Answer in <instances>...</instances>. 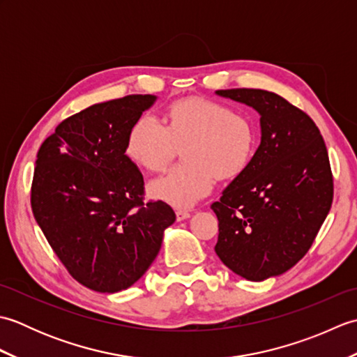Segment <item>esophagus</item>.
<instances>
[{"label": "esophagus", "instance_id": "obj_1", "mask_svg": "<svg viewBox=\"0 0 357 357\" xmlns=\"http://www.w3.org/2000/svg\"><path fill=\"white\" fill-rule=\"evenodd\" d=\"M190 218V211L187 210H176V219L178 221H184V219Z\"/></svg>", "mask_w": 357, "mask_h": 357}]
</instances>
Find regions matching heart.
Wrapping results in <instances>:
<instances>
[{"mask_svg": "<svg viewBox=\"0 0 357 357\" xmlns=\"http://www.w3.org/2000/svg\"><path fill=\"white\" fill-rule=\"evenodd\" d=\"M256 142V127L248 116L195 98L172 104L165 124L151 113L141 115L128 130L126 153L144 170L161 172L184 146V162L151 181L149 190L159 201L188 208L213 190L216 174L229 179L244 172Z\"/></svg>", "mask_w": 357, "mask_h": 357, "instance_id": "obj_1", "label": "heart"}]
</instances>
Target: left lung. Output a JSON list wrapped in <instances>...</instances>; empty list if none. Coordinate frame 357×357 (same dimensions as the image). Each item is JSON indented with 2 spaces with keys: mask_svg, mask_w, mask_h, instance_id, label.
I'll list each match as a JSON object with an SVG mask.
<instances>
[{
  "mask_svg": "<svg viewBox=\"0 0 357 357\" xmlns=\"http://www.w3.org/2000/svg\"><path fill=\"white\" fill-rule=\"evenodd\" d=\"M259 112L261 144L247 169L211 204L215 252L248 280L282 275L312 247L333 202V173L319 128L304 110L261 89L218 90Z\"/></svg>",
  "mask_w": 357,
  "mask_h": 357,
  "instance_id": "obj_1",
  "label": "left lung"
}]
</instances>
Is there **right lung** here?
Masks as SVG:
<instances>
[{
  "instance_id": "add662e5",
  "label": "right lung",
  "mask_w": 357,
  "mask_h": 357,
  "mask_svg": "<svg viewBox=\"0 0 357 357\" xmlns=\"http://www.w3.org/2000/svg\"><path fill=\"white\" fill-rule=\"evenodd\" d=\"M153 95L93 104L66 118L36 155L30 204L70 276L100 293L126 290L155 261L176 219L144 202V178L126 155L127 135Z\"/></svg>"
}]
</instances>
